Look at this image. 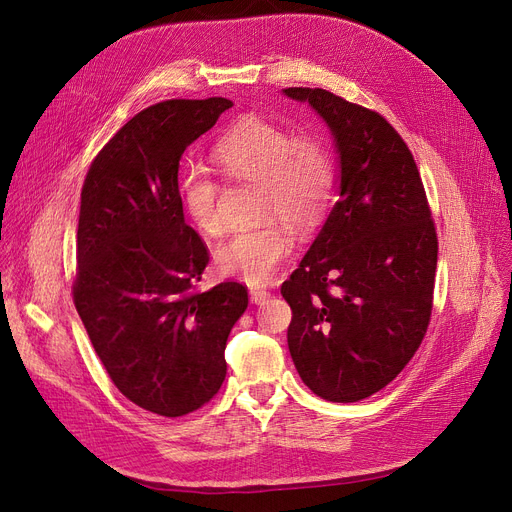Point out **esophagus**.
Returning a JSON list of instances; mask_svg holds the SVG:
<instances>
[{"mask_svg": "<svg viewBox=\"0 0 512 512\" xmlns=\"http://www.w3.org/2000/svg\"><path fill=\"white\" fill-rule=\"evenodd\" d=\"M267 299H270V290H265V288H251V301H253L255 305H261V303H265Z\"/></svg>", "mask_w": 512, "mask_h": 512, "instance_id": "obj_1", "label": "esophagus"}]
</instances>
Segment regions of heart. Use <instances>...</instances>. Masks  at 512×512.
<instances>
[{
    "label": "heart",
    "instance_id": "heart-1",
    "mask_svg": "<svg viewBox=\"0 0 512 512\" xmlns=\"http://www.w3.org/2000/svg\"><path fill=\"white\" fill-rule=\"evenodd\" d=\"M213 159L232 180L259 182V213L286 220L307 232L324 218L336 186V164L328 143L317 132L299 130L247 116L213 143ZM180 203L203 234H220V184L197 166L178 178ZM292 238L278 224L236 232L215 251L220 274L247 284L270 282L292 253Z\"/></svg>",
    "mask_w": 512,
    "mask_h": 512
}]
</instances>
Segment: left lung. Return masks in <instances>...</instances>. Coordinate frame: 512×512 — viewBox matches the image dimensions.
Instances as JSON below:
<instances>
[{
  "mask_svg": "<svg viewBox=\"0 0 512 512\" xmlns=\"http://www.w3.org/2000/svg\"><path fill=\"white\" fill-rule=\"evenodd\" d=\"M284 93L313 105L340 153V199L282 284L290 357L313 394L357 402L388 386L427 332L436 224L413 153L382 114L326 89Z\"/></svg>",
  "mask_w": 512,
  "mask_h": 512,
  "instance_id": "left-lung-1",
  "label": "left lung"
}]
</instances>
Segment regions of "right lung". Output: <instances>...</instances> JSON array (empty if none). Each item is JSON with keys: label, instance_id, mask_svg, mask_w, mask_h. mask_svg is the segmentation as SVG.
I'll return each instance as SVG.
<instances>
[{"label": "right lung", "instance_id": "1", "mask_svg": "<svg viewBox=\"0 0 512 512\" xmlns=\"http://www.w3.org/2000/svg\"><path fill=\"white\" fill-rule=\"evenodd\" d=\"M230 99H168L130 118L91 161L72 297L114 386L141 409L182 417L218 394L247 286L199 290L209 249L184 222L178 168Z\"/></svg>", "mask_w": 512, "mask_h": 512}]
</instances>
